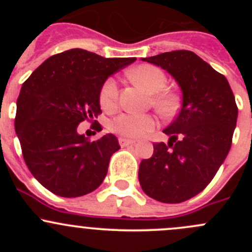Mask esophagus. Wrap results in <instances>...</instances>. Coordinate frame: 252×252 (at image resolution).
Segmentation results:
<instances>
[{
	"label": "esophagus",
	"mask_w": 252,
	"mask_h": 252,
	"mask_svg": "<svg viewBox=\"0 0 252 252\" xmlns=\"http://www.w3.org/2000/svg\"><path fill=\"white\" fill-rule=\"evenodd\" d=\"M133 144H135V141L134 140H129V139H126V138H119V145H121L122 147L129 146V145H133Z\"/></svg>",
	"instance_id": "1"
}]
</instances>
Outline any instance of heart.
Listing matches in <instances>:
<instances>
[{"instance_id":"b5f03b06","label":"heart","mask_w":252,"mask_h":252,"mask_svg":"<svg viewBox=\"0 0 252 252\" xmlns=\"http://www.w3.org/2000/svg\"><path fill=\"white\" fill-rule=\"evenodd\" d=\"M129 78L141 86L147 93L152 94L151 102L162 114L174 113L178 107V97L174 93L163 90L167 77L161 68L152 64H141L128 72ZM118 97V86L113 78L103 84L100 93V103L103 108L116 106ZM157 121L154 114L149 113H122L112 121L111 128L116 133L128 138H140L152 131Z\"/></svg>"}]
</instances>
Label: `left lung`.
I'll use <instances>...</instances> for the list:
<instances>
[{
    "label": "left lung",
    "mask_w": 252,
    "mask_h": 252,
    "mask_svg": "<svg viewBox=\"0 0 252 252\" xmlns=\"http://www.w3.org/2000/svg\"><path fill=\"white\" fill-rule=\"evenodd\" d=\"M141 60L175 79L183 102L177 118L163 130L168 144H154L152 157L141 161L139 182L147 196L179 204L201 192L224 162L238 118L235 97L227 78L191 51Z\"/></svg>",
    "instance_id": "8db88e82"
}]
</instances>
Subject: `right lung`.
Returning <instances> with one entry per match:
<instances>
[{"label":"right lung","mask_w":252,"mask_h":252,"mask_svg":"<svg viewBox=\"0 0 252 252\" xmlns=\"http://www.w3.org/2000/svg\"><path fill=\"white\" fill-rule=\"evenodd\" d=\"M135 60L72 48L51 56L24 81L14 128L28 168L51 192L83 196L103 182L111 156L121 149L118 139L106 134L90 141L77 128L101 113L100 93L107 78Z\"/></svg>","instance_id":"add662e5"}]
</instances>
